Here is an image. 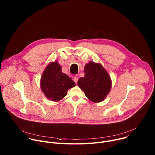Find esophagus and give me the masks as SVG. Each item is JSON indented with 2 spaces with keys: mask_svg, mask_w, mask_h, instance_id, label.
<instances>
[{
  "mask_svg": "<svg viewBox=\"0 0 155 155\" xmlns=\"http://www.w3.org/2000/svg\"><path fill=\"white\" fill-rule=\"evenodd\" d=\"M73 80H74V81H75V83L77 84V82H78V78L77 76H75V77H74Z\"/></svg>",
  "mask_w": 155,
  "mask_h": 155,
  "instance_id": "esophagus-1",
  "label": "esophagus"
}]
</instances>
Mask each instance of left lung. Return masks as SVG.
<instances>
[{
    "mask_svg": "<svg viewBox=\"0 0 155 155\" xmlns=\"http://www.w3.org/2000/svg\"><path fill=\"white\" fill-rule=\"evenodd\" d=\"M84 77L79 78L78 85L86 96L94 102L102 101L111 89L112 82L100 64L90 62L84 67Z\"/></svg>",
    "mask_w": 155,
    "mask_h": 155,
    "instance_id": "8db88e82",
    "label": "left lung"
}]
</instances>
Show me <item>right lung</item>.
Masks as SVG:
<instances>
[{
    "instance_id": "right-lung-1",
    "label": "right lung",
    "mask_w": 155,
    "mask_h": 155,
    "mask_svg": "<svg viewBox=\"0 0 155 155\" xmlns=\"http://www.w3.org/2000/svg\"><path fill=\"white\" fill-rule=\"evenodd\" d=\"M41 88L46 97L52 101H59L68 94V90L75 86L71 77L61 71L58 62L50 63L44 71L40 82Z\"/></svg>"
}]
</instances>
